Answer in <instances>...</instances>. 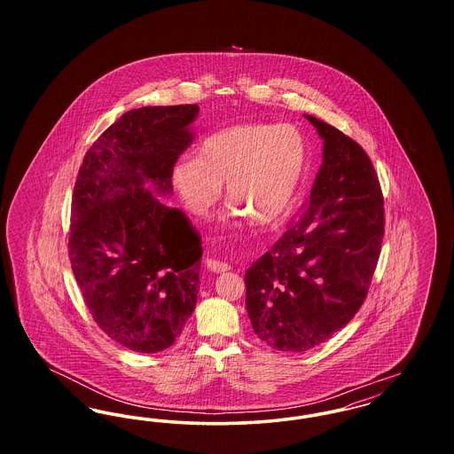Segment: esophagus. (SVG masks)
I'll list each match as a JSON object with an SVG mask.
<instances>
[{
	"instance_id": "esophagus-1",
	"label": "esophagus",
	"mask_w": 454,
	"mask_h": 454,
	"mask_svg": "<svg viewBox=\"0 0 454 454\" xmlns=\"http://www.w3.org/2000/svg\"><path fill=\"white\" fill-rule=\"evenodd\" d=\"M206 265L209 270L216 272V274H224L228 270H231V265L228 262H223V260L207 259L206 260Z\"/></svg>"
}]
</instances>
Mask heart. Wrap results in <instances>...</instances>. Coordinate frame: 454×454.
I'll list each match as a JSON object with an SVG mask.
<instances>
[{"label":"heart","instance_id":"obj_1","mask_svg":"<svg viewBox=\"0 0 454 454\" xmlns=\"http://www.w3.org/2000/svg\"><path fill=\"white\" fill-rule=\"evenodd\" d=\"M308 163V146L293 126L239 124L217 130L199 146V158L184 156L172 182L184 207L206 217L226 184L237 215L260 226L278 224L293 207Z\"/></svg>","mask_w":454,"mask_h":454}]
</instances>
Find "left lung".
<instances>
[{"label": "left lung", "instance_id": "1", "mask_svg": "<svg viewBox=\"0 0 454 454\" xmlns=\"http://www.w3.org/2000/svg\"><path fill=\"white\" fill-rule=\"evenodd\" d=\"M304 117L325 141L324 165L304 213L245 274L254 332L284 352L320 346L354 318L385 237V199L367 153Z\"/></svg>", "mask_w": 454, "mask_h": 454}]
</instances>
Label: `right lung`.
Returning a JSON list of instances; mask_svg holds the SVG:
<instances>
[{
  "mask_svg": "<svg viewBox=\"0 0 454 454\" xmlns=\"http://www.w3.org/2000/svg\"><path fill=\"white\" fill-rule=\"evenodd\" d=\"M197 112H126L91 145L76 176L71 269L95 324L134 352L172 346L197 302L200 235L156 195L173 191V165L192 143Z\"/></svg>",
  "mask_w": 454,
  "mask_h": 454,
  "instance_id": "1",
  "label": "right lung"
}]
</instances>
